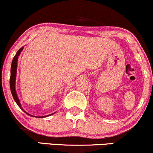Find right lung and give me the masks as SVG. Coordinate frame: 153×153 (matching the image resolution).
Segmentation results:
<instances>
[{"instance_id":"right-lung-1","label":"right lung","mask_w":153,"mask_h":153,"mask_svg":"<svg viewBox=\"0 0 153 153\" xmlns=\"http://www.w3.org/2000/svg\"><path fill=\"white\" fill-rule=\"evenodd\" d=\"M24 48L22 47L21 48H20L18 50V51L17 53H16V56H14L13 59L12 60V64H11V68H10V91H11V93H12V95L13 97V99L14 100L16 101V102L17 103V105H18L21 109L23 110V111L25 112V113L27 114V115H30L31 117H35L34 115H30V114L27 113V112H25V110H23V108H22L21 106V102H20V100L19 98H18V95H17V93H16V74H17V66H18V56H20V54H21V53L22 52V51H23ZM54 113H52V114H50L48 115H45V116H40L39 117L40 118H43V117H46L48 116H50V115H53V114ZM37 117V116H36Z\"/></svg>"}]
</instances>
